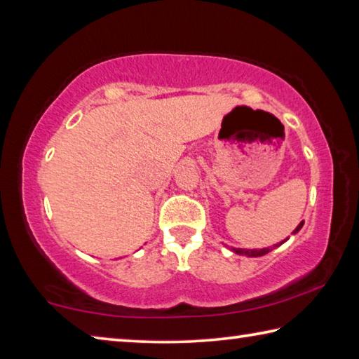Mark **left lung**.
Wrapping results in <instances>:
<instances>
[{"label": "left lung", "instance_id": "1", "mask_svg": "<svg viewBox=\"0 0 359 359\" xmlns=\"http://www.w3.org/2000/svg\"><path fill=\"white\" fill-rule=\"evenodd\" d=\"M302 224H304V222H301L299 224H297V226L294 228V231L291 234H296V233H299V229L302 228ZM288 241V238L285 239V241H282V242H278V244H274L272 247H266V248H236V247H231V250L233 252H236V253H239V255H244V257H248V258H258V257H263V255H266V253H269V252H272L274 250V248H277V247H280L283 242H287ZM228 247V245H226ZM229 248V247H228Z\"/></svg>", "mask_w": 359, "mask_h": 359}]
</instances>
